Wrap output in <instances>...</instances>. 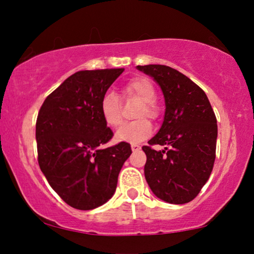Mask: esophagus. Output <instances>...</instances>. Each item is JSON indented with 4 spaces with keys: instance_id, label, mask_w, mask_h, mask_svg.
I'll return each mask as SVG.
<instances>
[{
    "instance_id": "34e87169",
    "label": "esophagus",
    "mask_w": 254,
    "mask_h": 254,
    "mask_svg": "<svg viewBox=\"0 0 254 254\" xmlns=\"http://www.w3.org/2000/svg\"><path fill=\"white\" fill-rule=\"evenodd\" d=\"M141 149V147L138 144H131V150L133 151H138Z\"/></svg>"
}]
</instances>
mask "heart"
I'll return each instance as SVG.
<instances>
[{"instance_id": "heart-1", "label": "heart", "mask_w": 254, "mask_h": 254, "mask_svg": "<svg viewBox=\"0 0 254 254\" xmlns=\"http://www.w3.org/2000/svg\"><path fill=\"white\" fill-rule=\"evenodd\" d=\"M124 97H136L141 99L135 117L138 119L125 124L117 131L116 137L119 141L136 143L147 138L152 131V125L148 116L152 120L159 117V107L156 104V89L152 82L147 77H134L128 81L121 90ZM100 116L107 126L116 128L123 123V111L119 98L116 93L106 92L102 97L99 104Z\"/></svg>"}]
</instances>
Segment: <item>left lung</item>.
I'll return each instance as SVG.
<instances>
[{"mask_svg":"<svg viewBox=\"0 0 254 254\" xmlns=\"http://www.w3.org/2000/svg\"><path fill=\"white\" fill-rule=\"evenodd\" d=\"M154 77L165 98L161 129L142 149L144 176L152 192L169 203L183 204L200 193L214 168L217 124L209 99L199 85L164 64L137 65ZM166 145L157 152L151 145Z\"/></svg>","mask_w":254,"mask_h":254,"instance_id":"obj_1","label":"left lung"}]
</instances>
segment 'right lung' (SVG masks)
<instances>
[{
	"mask_svg": "<svg viewBox=\"0 0 254 254\" xmlns=\"http://www.w3.org/2000/svg\"><path fill=\"white\" fill-rule=\"evenodd\" d=\"M124 70L75 72L47 96L38 113V163L52 189L76 209H95L110 200L131 154L127 142L102 148L113 131L100 116V99Z\"/></svg>",
	"mask_w": 254,
	"mask_h": 254,
	"instance_id": "add662e5",
	"label": "right lung"
}]
</instances>
